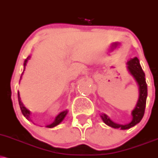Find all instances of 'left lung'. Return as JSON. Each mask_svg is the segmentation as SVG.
I'll list each match as a JSON object with an SVG mask.
<instances>
[{
  "instance_id": "1",
  "label": "left lung",
  "mask_w": 158,
  "mask_h": 158,
  "mask_svg": "<svg viewBox=\"0 0 158 158\" xmlns=\"http://www.w3.org/2000/svg\"><path fill=\"white\" fill-rule=\"evenodd\" d=\"M127 69L130 72L138 83L139 87V97L135 107L132 110V120L130 123L127 124H119L113 122L106 114H101V118L103 121L108 126L113 127V128H119L121 130H127L131 127H134L137 123H138L143 118L144 112H145L146 98H147V85L146 82L145 73L142 70L140 66L139 60L137 57L131 59L127 62Z\"/></svg>"
}]
</instances>
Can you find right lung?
Here are the masks:
<instances>
[{
    "label": "right lung",
    "instance_id": "1",
    "mask_svg": "<svg viewBox=\"0 0 158 158\" xmlns=\"http://www.w3.org/2000/svg\"><path fill=\"white\" fill-rule=\"evenodd\" d=\"M30 56H28L27 58L24 61V63H23V65H24V69H23V71H25V68H26V63H27L28 60H29ZM23 74V72L22 74H21V77H20V79H21L22 78V76ZM18 102H19V105H20V110H21V112L23 113V115H24L25 117H26V119H28V120L29 121H31V118H30V115H31V112L29 111L28 109H26V107H24L23 104L22 103L21 100H20V94H19V92L18 93ZM68 113V110H64V111H62L61 112V113L59 114L58 115H56V117L55 118V120L54 121V122L52 123H51V124L49 125H47L46 127H48V128H52V127H54L56 126H57L59 123H60L62 122V121H63V119L64 118V117L66 116V115H67Z\"/></svg>",
    "mask_w": 158,
    "mask_h": 158
}]
</instances>
